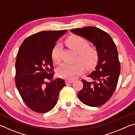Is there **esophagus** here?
I'll return each instance as SVG.
<instances>
[{
  "label": "esophagus",
  "instance_id": "esophagus-1",
  "mask_svg": "<svg viewBox=\"0 0 135 135\" xmlns=\"http://www.w3.org/2000/svg\"><path fill=\"white\" fill-rule=\"evenodd\" d=\"M73 80H65V83H66V84H71V83H73Z\"/></svg>",
  "mask_w": 135,
  "mask_h": 135
}]
</instances>
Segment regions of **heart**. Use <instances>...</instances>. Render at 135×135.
I'll return each mask as SVG.
<instances>
[{
	"label": "heart",
	"instance_id": "1",
	"mask_svg": "<svg viewBox=\"0 0 135 135\" xmlns=\"http://www.w3.org/2000/svg\"><path fill=\"white\" fill-rule=\"evenodd\" d=\"M65 43L68 47L77 54V59L82 63L63 64L58 68L57 74L61 78L73 80L83 71V65L87 68H92L95 65L98 59V52L95 47L89 46L88 40L80 36H70L66 38ZM61 47L59 45H56L52 49V59L56 64H58L61 61Z\"/></svg>",
	"mask_w": 135,
	"mask_h": 135
}]
</instances>
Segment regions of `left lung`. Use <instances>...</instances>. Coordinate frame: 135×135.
<instances>
[{
  "label": "left lung",
  "mask_w": 135,
  "mask_h": 135,
  "mask_svg": "<svg viewBox=\"0 0 135 135\" xmlns=\"http://www.w3.org/2000/svg\"><path fill=\"white\" fill-rule=\"evenodd\" d=\"M70 31L92 43L98 52L97 64L88 76L93 81L82 80L83 88L78 97L88 106H101L110 99L117 87L120 73L117 47L111 36L97 27L88 26Z\"/></svg>",
  "instance_id": "1"
}]
</instances>
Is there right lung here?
<instances>
[{"instance_id":"right-lung-1","label":"right lung","mask_w":135,"mask_h":135,"mask_svg":"<svg viewBox=\"0 0 135 135\" xmlns=\"http://www.w3.org/2000/svg\"><path fill=\"white\" fill-rule=\"evenodd\" d=\"M67 30L43 31L24 40L17 55L15 84L25 104L32 111L46 113L54 108L66 84L54 76L52 51ZM49 79L51 81L46 82Z\"/></svg>"}]
</instances>
